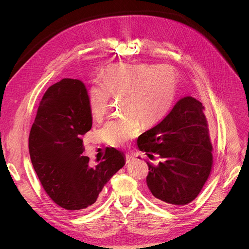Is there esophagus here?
I'll list each match as a JSON object with an SVG mask.
<instances>
[{"label":"esophagus","instance_id":"obj_1","mask_svg":"<svg viewBox=\"0 0 249 249\" xmlns=\"http://www.w3.org/2000/svg\"><path fill=\"white\" fill-rule=\"evenodd\" d=\"M134 160H136V158L134 156H131V155H126L125 156V163L126 164H129L130 162H133Z\"/></svg>","mask_w":249,"mask_h":249}]
</instances>
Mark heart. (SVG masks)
<instances>
[{"instance_id": "b5f03b06", "label": "heart", "mask_w": 249, "mask_h": 249, "mask_svg": "<svg viewBox=\"0 0 249 249\" xmlns=\"http://www.w3.org/2000/svg\"><path fill=\"white\" fill-rule=\"evenodd\" d=\"M178 74L167 64L114 63L102 72L89 93L93 120L100 122L108 112L111 96L121 98L124 118L108 122L101 130L104 141L122 147L141 131L142 123L153 125L167 114L176 97Z\"/></svg>"}]
</instances>
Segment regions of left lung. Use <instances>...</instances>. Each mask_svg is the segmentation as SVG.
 <instances>
[{
    "label": "left lung",
    "instance_id": "left-lung-1",
    "mask_svg": "<svg viewBox=\"0 0 249 249\" xmlns=\"http://www.w3.org/2000/svg\"><path fill=\"white\" fill-rule=\"evenodd\" d=\"M204 107L192 96L180 99L166 118L138 139L140 151L151 159L147 185L162 205L184 206L192 202L207 182L213 165L212 143Z\"/></svg>",
    "mask_w": 249,
    "mask_h": 249
}]
</instances>
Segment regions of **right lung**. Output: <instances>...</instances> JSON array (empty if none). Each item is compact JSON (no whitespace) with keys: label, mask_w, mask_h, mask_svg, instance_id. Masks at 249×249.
Listing matches in <instances>:
<instances>
[{"label":"right lung","mask_w":249,"mask_h":249,"mask_svg":"<svg viewBox=\"0 0 249 249\" xmlns=\"http://www.w3.org/2000/svg\"><path fill=\"white\" fill-rule=\"evenodd\" d=\"M92 126L86 87L64 78L44 93L29 135V153L47 195L66 210L78 212L95 203L102 188L125 164L122 152L107 148L89 165L81 137Z\"/></svg>","instance_id":"obj_1"}]
</instances>
